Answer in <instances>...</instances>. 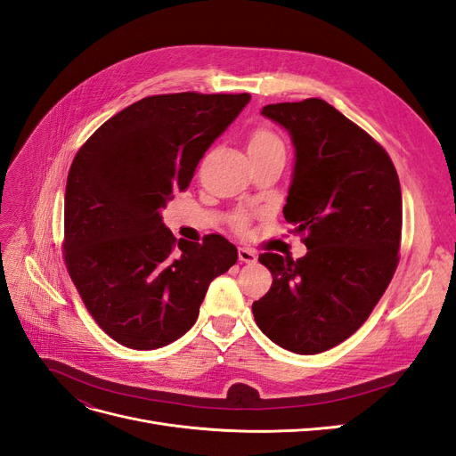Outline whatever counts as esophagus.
Masks as SVG:
<instances>
[{
    "mask_svg": "<svg viewBox=\"0 0 456 456\" xmlns=\"http://www.w3.org/2000/svg\"><path fill=\"white\" fill-rule=\"evenodd\" d=\"M238 256L241 262H245V265H253V262H256V255L251 249H247V247H240Z\"/></svg>",
    "mask_w": 456,
    "mask_h": 456,
    "instance_id": "esophagus-1",
    "label": "esophagus"
}]
</instances>
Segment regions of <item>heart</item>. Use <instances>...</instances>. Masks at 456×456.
<instances>
[{
  "instance_id": "1",
  "label": "heart",
  "mask_w": 456,
  "mask_h": 456,
  "mask_svg": "<svg viewBox=\"0 0 456 456\" xmlns=\"http://www.w3.org/2000/svg\"><path fill=\"white\" fill-rule=\"evenodd\" d=\"M278 144H281V142H280L278 136H275L272 131H268V129H258V131H255V133L251 134L249 150H251V148H270V146H278ZM243 223H245L243 218L238 220L240 226H243Z\"/></svg>"
}]
</instances>
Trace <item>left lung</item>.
I'll return each mask as SVG.
<instances>
[{"instance_id":"obj_1","label":"left lung","mask_w":456,"mask_h":456,"mask_svg":"<svg viewBox=\"0 0 456 456\" xmlns=\"http://www.w3.org/2000/svg\"><path fill=\"white\" fill-rule=\"evenodd\" d=\"M295 146L283 216L308 253H262L270 291L253 302L270 340L295 354H320L360 329L397 268L402 188L386 150L322 99L268 104Z\"/></svg>"}]
</instances>
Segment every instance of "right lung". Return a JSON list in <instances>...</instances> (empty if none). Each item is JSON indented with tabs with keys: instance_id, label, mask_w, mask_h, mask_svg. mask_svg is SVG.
<instances>
[{
	"instance_id": "add662e5",
	"label": "right lung",
	"mask_w": 456,
	"mask_h": 456,
	"mask_svg": "<svg viewBox=\"0 0 456 456\" xmlns=\"http://www.w3.org/2000/svg\"><path fill=\"white\" fill-rule=\"evenodd\" d=\"M251 94H156L127 106L79 148L64 196V260L93 320L116 342L156 350L196 323L207 287L238 249L211 233L175 240V191Z\"/></svg>"
}]
</instances>
